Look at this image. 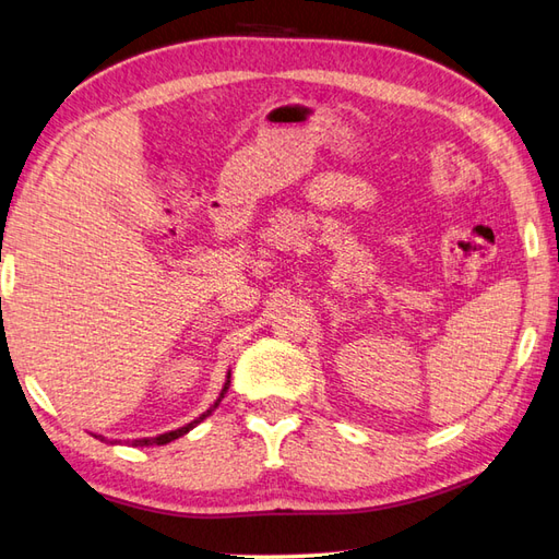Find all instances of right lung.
<instances>
[{"mask_svg": "<svg viewBox=\"0 0 559 559\" xmlns=\"http://www.w3.org/2000/svg\"><path fill=\"white\" fill-rule=\"evenodd\" d=\"M228 385H230V371L226 373V383H224V388H221V393H218V397L214 400V405L206 409V412H202L198 419H192L190 424H186V426H180V428H174V431H166V433H159V436H152V438H135V440H131V445L133 448H145V445H166V443H171V440H176V438H180V436H186V433H190L194 426L198 424H202L206 417H212V412L221 405V400L226 397V393H228ZM97 440H104V443H111V445H119V440H107L104 436H99V433H93Z\"/></svg>", "mask_w": 559, "mask_h": 559, "instance_id": "add662e5", "label": "right lung"}]
</instances>
